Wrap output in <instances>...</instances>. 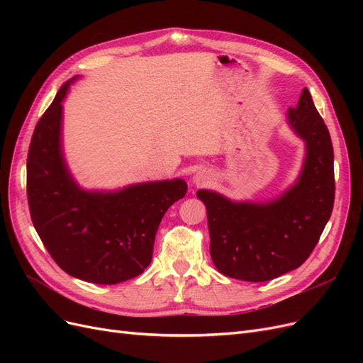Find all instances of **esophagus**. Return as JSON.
Wrapping results in <instances>:
<instances>
[{"instance_id": "obj_1", "label": "esophagus", "mask_w": 363, "mask_h": 363, "mask_svg": "<svg viewBox=\"0 0 363 363\" xmlns=\"http://www.w3.org/2000/svg\"><path fill=\"white\" fill-rule=\"evenodd\" d=\"M212 180V174L208 172L207 169H200V171H196L195 174H194V177H192V183L195 184V186H201V184H206V183H208Z\"/></svg>"}]
</instances>
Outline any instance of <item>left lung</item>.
<instances>
[{
  "label": "left lung",
  "mask_w": 363,
  "mask_h": 363,
  "mask_svg": "<svg viewBox=\"0 0 363 363\" xmlns=\"http://www.w3.org/2000/svg\"><path fill=\"white\" fill-rule=\"evenodd\" d=\"M286 121L306 145L300 175L291 188L269 201H233L215 191L196 192L207 211L212 260L227 277L268 281L296 269L330 219L333 147L307 87Z\"/></svg>",
  "instance_id": "8db88e82"
}]
</instances>
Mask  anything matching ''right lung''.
<instances>
[{
    "label": "right lung",
    "instance_id": "obj_1",
    "mask_svg": "<svg viewBox=\"0 0 363 363\" xmlns=\"http://www.w3.org/2000/svg\"><path fill=\"white\" fill-rule=\"evenodd\" d=\"M65 83L39 119L27 157L33 225L54 262L69 276L96 284L133 279L150 265L164 212L183 199L182 179L147 182L116 191H87L63 155Z\"/></svg>",
    "mask_w": 363,
    "mask_h": 363
}]
</instances>
